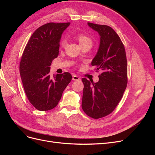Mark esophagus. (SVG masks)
Returning a JSON list of instances; mask_svg holds the SVG:
<instances>
[{
  "mask_svg": "<svg viewBox=\"0 0 155 155\" xmlns=\"http://www.w3.org/2000/svg\"><path fill=\"white\" fill-rule=\"evenodd\" d=\"M80 78L79 76H76V75H73L72 76V80L74 81H78V80H80Z\"/></svg>",
  "mask_w": 155,
  "mask_h": 155,
  "instance_id": "1",
  "label": "esophagus"
}]
</instances>
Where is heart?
Listing matches in <instances>:
<instances>
[{
	"instance_id": "1",
	"label": "heart",
	"mask_w": 155,
	"mask_h": 155,
	"mask_svg": "<svg viewBox=\"0 0 155 155\" xmlns=\"http://www.w3.org/2000/svg\"><path fill=\"white\" fill-rule=\"evenodd\" d=\"M77 39L79 41V45H81V46H83L84 45H92V40L87 36V35L83 34V33H80V34H78L77 35ZM67 44V40L66 39H63L61 41V46L62 47H64V46L66 45Z\"/></svg>"
}]
</instances>
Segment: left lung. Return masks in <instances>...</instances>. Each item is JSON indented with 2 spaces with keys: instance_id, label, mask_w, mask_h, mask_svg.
Wrapping results in <instances>:
<instances>
[{
  "instance_id": "1",
  "label": "left lung",
  "mask_w": 155,
  "mask_h": 155,
  "mask_svg": "<svg viewBox=\"0 0 155 155\" xmlns=\"http://www.w3.org/2000/svg\"><path fill=\"white\" fill-rule=\"evenodd\" d=\"M88 25L100 36L99 49L91 64L101 74L97 83L82 79L81 107L87 115L98 119L110 114L122 97L127 84V63L124 45L111 27L91 22Z\"/></svg>"
}]
</instances>
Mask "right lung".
Returning <instances> with one entry per match:
<instances>
[{"label":"right lung","instance_id":"right-lung-1","mask_svg":"<svg viewBox=\"0 0 155 155\" xmlns=\"http://www.w3.org/2000/svg\"><path fill=\"white\" fill-rule=\"evenodd\" d=\"M69 25L70 22H49L40 26L23 51L19 66L23 87L29 101L39 110L57 106L72 80L68 72L50 76L51 63L59 55L61 35Z\"/></svg>","mask_w":155,"mask_h":155}]
</instances>
